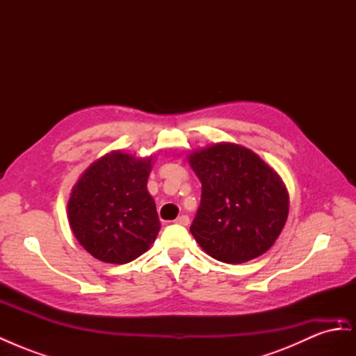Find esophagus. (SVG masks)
Masks as SVG:
<instances>
[{
	"mask_svg": "<svg viewBox=\"0 0 356 356\" xmlns=\"http://www.w3.org/2000/svg\"><path fill=\"white\" fill-rule=\"evenodd\" d=\"M177 224H181V225H188L190 224V218L187 217V215H181V217H178L175 220Z\"/></svg>",
	"mask_w": 356,
	"mask_h": 356,
	"instance_id": "esophagus-1",
	"label": "esophagus"
}]
</instances>
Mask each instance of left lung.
<instances>
[{
    "label": "left lung",
    "instance_id": "left-lung-1",
    "mask_svg": "<svg viewBox=\"0 0 356 356\" xmlns=\"http://www.w3.org/2000/svg\"><path fill=\"white\" fill-rule=\"evenodd\" d=\"M202 182V200L190 227L202 250L229 264L270 250L289 212L281 175L252 149L218 143L188 154Z\"/></svg>",
    "mask_w": 356,
    "mask_h": 356
}]
</instances>
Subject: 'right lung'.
Here are the masks:
<instances>
[{"label":"right lung","instance_id":"right-lung-1","mask_svg":"<svg viewBox=\"0 0 356 356\" xmlns=\"http://www.w3.org/2000/svg\"><path fill=\"white\" fill-rule=\"evenodd\" d=\"M153 156L111 152L80 175L68 200L75 239L96 260L126 264L149 250L160 221L147 190Z\"/></svg>","mask_w":356,"mask_h":356}]
</instances>
